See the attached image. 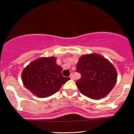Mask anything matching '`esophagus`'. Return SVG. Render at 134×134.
Returning <instances> with one entry per match:
<instances>
[{
	"mask_svg": "<svg viewBox=\"0 0 134 134\" xmlns=\"http://www.w3.org/2000/svg\"><path fill=\"white\" fill-rule=\"evenodd\" d=\"M70 79H72V80L74 79V75L72 74L70 76Z\"/></svg>",
	"mask_w": 134,
	"mask_h": 134,
	"instance_id": "34e87169",
	"label": "esophagus"
}]
</instances>
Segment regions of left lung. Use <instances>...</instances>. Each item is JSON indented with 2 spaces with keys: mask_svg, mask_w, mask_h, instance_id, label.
<instances>
[{
  "mask_svg": "<svg viewBox=\"0 0 134 134\" xmlns=\"http://www.w3.org/2000/svg\"><path fill=\"white\" fill-rule=\"evenodd\" d=\"M76 70L81 78L76 82L81 93L93 99L107 96L117 80L116 69L108 60L97 53L82 55Z\"/></svg>",
  "mask_w": 134,
  "mask_h": 134,
  "instance_id": "obj_1",
  "label": "left lung"
}]
</instances>
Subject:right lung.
Here are the masks:
<instances>
[{
	"mask_svg": "<svg viewBox=\"0 0 134 134\" xmlns=\"http://www.w3.org/2000/svg\"><path fill=\"white\" fill-rule=\"evenodd\" d=\"M56 59L54 57L38 58L23 70V84L35 96L39 98L52 96L70 79L62 76V68L57 64Z\"/></svg>",
	"mask_w": 134,
	"mask_h": 134,
	"instance_id": "right-lung-1",
	"label": "right lung"
}]
</instances>
